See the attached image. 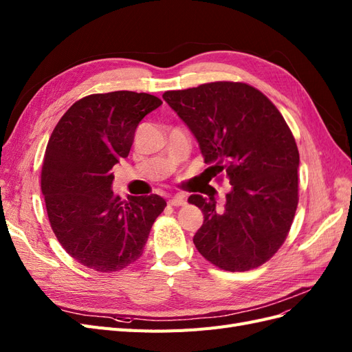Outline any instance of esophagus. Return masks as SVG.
Listing matches in <instances>:
<instances>
[{"mask_svg": "<svg viewBox=\"0 0 352 352\" xmlns=\"http://www.w3.org/2000/svg\"><path fill=\"white\" fill-rule=\"evenodd\" d=\"M168 204H170V206H173V207H179V206H184V204H186V199H185V197H184V195L176 194V195H173L172 198L168 199Z\"/></svg>", "mask_w": 352, "mask_h": 352, "instance_id": "esophagus-1", "label": "esophagus"}]
</instances>
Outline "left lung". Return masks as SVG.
<instances>
[{
	"label": "left lung",
	"mask_w": 352,
	"mask_h": 352,
	"mask_svg": "<svg viewBox=\"0 0 352 352\" xmlns=\"http://www.w3.org/2000/svg\"><path fill=\"white\" fill-rule=\"evenodd\" d=\"M164 101L199 144L212 176L232 185L223 210L192 194L204 214L194 236L199 254L226 272L269 261L285 242L298 206L300 153L283 116L263 92L242 82H211L167 91Z\"/></svg>",
	"instance_id": "1"
}]
</instances>
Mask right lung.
<instances>
[{
	"instance_id": "obj_1",
	"label": "right lung",
	"mask_w": 352,
	"mask_h": 352,
	"mask_svg": "<svg viewBox=\"0 0 352 352\" xmlns=\"http://www.w3.org/2000/svg\"><path fill=\"white\" fill-rule=\"evenodd\" d=\"M163 101L132 91L92 94L74 102L52 131L41 189L54 235L95 272H119L142 255L166 201L155 194L123 201L111 168L129 155L135 131Z\"/></svg>"
}]
</instances>
